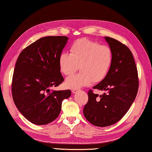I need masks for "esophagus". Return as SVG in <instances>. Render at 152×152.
<instances>
[{
    "label": "esophagus",
    "mask_w": 152,
    "mask_h": 152,
    "mask_svg": "<svg viewBox=\"0 0 152 152\" xmlns=\"http://www.w3.org/2000/svg\"><path fill=\"white\" fill-rule=\"evenodd\" d=\"M77 91H78V90H77V89H74V90L72 91V92L73 93H75L77 92Z\"/></svg>",
    "instance_id": "esophagus-1"
}]
</instances>
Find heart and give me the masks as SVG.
I'll return each instance as SVG.
<instances>
[{"label":"heart","mask_w":152,"mask_h":152,"mask_svg":"<svg viewBox=\"0 0 152 152\" xmlns=\"http://www.w3.org/2000/svg\"><path fill=\"white\" fill-rule=\"evenodd\" d=\"M69 52L59 55L58 64L60 72L66 76L74 73L80 65V73L66 78L65 86L78 89L91 85L93 82L102 81L109 73L113 63L112 49L86 38H82L70 46Z\"/></svg>","instance_id":"1"}]
</instances>
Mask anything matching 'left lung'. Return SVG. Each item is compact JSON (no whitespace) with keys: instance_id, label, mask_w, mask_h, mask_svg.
<instances>
[{"instance_id":"1","label":"left lung","mask_w":152,"mask_h":152,"mask_svg":"<svg viewBox=\"0 0 152 152\" xmlns=\"http://www.w3.org/2000/svg\"><path fill=\"white\" fill-rule=\"evenodd\" d=\"M113 53V63L107 76L93 88L103 91L99 96L90 90L83 110L86 119L96 126L112 125L126 114L138 91V74L131 50L110 37H104Z\"/></svg>"}]
</instances>
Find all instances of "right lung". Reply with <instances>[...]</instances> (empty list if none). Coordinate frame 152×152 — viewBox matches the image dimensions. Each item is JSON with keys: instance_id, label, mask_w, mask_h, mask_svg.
<instances>
[{"instance_id": "obj_1", "label": "right lung", "mask_w": 152, "mask_h": 152, "mask_svg": "<svg viewBox=\"0 0 152 152\" xmlns=\"http://www.w3.org/2000/svg\"><path fill=\"white\" fill-rule=\"evenodd\" d=\"M69 38L46 37L24 49L17 60L12 80V96L24 117L37 125L47 124L58 117L62 102L71 91L50 90L64 80L58 64Z\"/></svg>"}]
</instances>
